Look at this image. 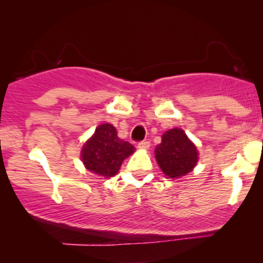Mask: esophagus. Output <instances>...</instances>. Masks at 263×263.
<instances>
[{
  "label": "esophagus",
  "instance_id": "1",
  "mask_svg": "<svg viewBox=\"0 0 263 263\" xmlns=\"http://www.w3.org/2000/svg\"><path fill=\"white\" fill-rule=\"evenodd\" d=\"M151 146V143L148 141H141L140 143H138V148L140 149H148Z\"/></svg>",
  "mask_w": 263,
  "mask_h": 263
}]
</instances>
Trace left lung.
<instances>
[{"mask_svg": "<svg viewBox=\"0 0 263 263\" xmlns=\"http://www.w3.org/2000/svg\"><path fill=\"white\" fill-rule=\"evenodd\" d=\"M156 159L163 173L170 178H180L192 172L198 162L197 147L183 129L173 128L162 136L156 147Z\"/></svg>", "mask_w": 263, "mask_h": 263, "instance_id": "8db88e82", "label": "left lung"}]
</instances>
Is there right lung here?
Segmentation results:
<instances>
[{
  "label": "right lung",
  "mask_w": 263,
  "mask_h": 263,
  "mask_svg": "<svg viewBox=\"0 0 263 263\" xmlns=\"http://www.w3.org/2000/svg\"><path fill=\"white\" fill-rule=\"evenodd\" d=\"M135 147L129 142L117 137L116 128L104 123L95 129V134L84 144L81 159L86 170L101 177H112L121 167L123 159L132 155Z\"/></svg>",
  "instance_id": "obj_1"
}]
</instances>
